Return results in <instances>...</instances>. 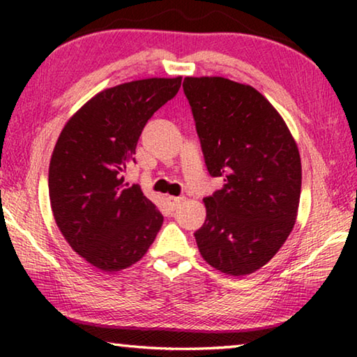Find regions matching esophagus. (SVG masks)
<instances>
[{"instance_id":"1","label":"esophagus","mask_w":357,"mask_h":357,"mask_svg":"<svg viewBox=\"0 0 357 357\" xmlns=\"http://www.w3.org/2000/svg\"><path fill=\"white\" fill-rule=\"evenodd\" d=\"M183 200H184L183 197H167V198H165L167 206H168V209H170V211L178 209V208H179V204L183 203Z\"/></svg>"}]
</instances>
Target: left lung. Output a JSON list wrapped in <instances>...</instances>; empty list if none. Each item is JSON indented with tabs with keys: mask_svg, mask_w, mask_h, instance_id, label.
<instances>
[{
	"mask_svg": "<svg viewBox=\"0 0 357 357\" xmlns=\"http://www.w3.org/2000/svg\"><path fill=\"white\" fill-rule=\"evenodd\" d=\"M183 88L208 172L225 181L203 200L198 250L220 273L252 274L294 227L302 179L298 144L279 112L249 84L185 77Z\"/></svg>",
	"mask_w": 357,
	"mask_h": 357,
	"instance_id": "1",
	"label": "left lung"
}]
</instances>
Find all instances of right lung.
I'll list each match as a JSON object with an SVG mask.
<instances>
[{
    "instance_id": "right-lung-1",
    "label": "right lung",
    "mask_w": 357,
    "mask_h": 357,
    "mask_svg": "<svg viewBox=\"0 0 357 357\" xmlns=\"http://www.w3.org/2000/svg\"><path fill=\"white\" fill-rule=\"evenodd\" d=\"M183 78H144L96 94L59 134L48 168L53 217L89 264L116 273L143 258L164 215L140 185L123 184L148 119Z\"/></svg>"
}]
</instances>
